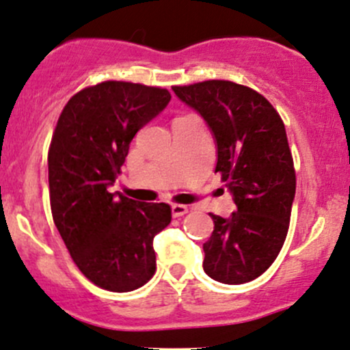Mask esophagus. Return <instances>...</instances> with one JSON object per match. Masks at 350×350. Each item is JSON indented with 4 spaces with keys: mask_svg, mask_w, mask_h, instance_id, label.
Masks as SVG:
<instances>
[{
    "mask_svg": "<svg viewBox=\"0 0 350 350\" xmlns=\"http://www.w3.org/2000/svg\"><path fill=\"white\" fill-rule=\"evenodd\" d=\"M171 213L174 218H179V216H185L187 213V206L185 204H172L171 206Z\"/></svg>",
    "mask_w": 350,
    "mask_h": 350,
    "instance_id": "34e87169",
    "label": "esophagus"
}]
</instances>
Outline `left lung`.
<instances>
[{
    "instance_id": "8db88e82",
    "label": "left lung",
    "mask_w": 350,
    "mask_h": 350,
    "mask_svg": "<svg viewBox=\"0 0 350 350\" xmlns=\"http://www.w3.org/2000/svg\"><path fill=\"white\" fill-rule=\"evenodd\" d=\"M211 131L237 211L215 223L203 245L206 275L228 285L258 278L280 253L295 198V169L285 126L258 92L228 80L172 87Z\"/></svg>"
}]
</instances>
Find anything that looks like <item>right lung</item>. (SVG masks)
Masks as SVG:
<instances>
[{"label":"right lung","mask_w":350,"mask_h":350,"mask_svg":"<svg viewBox=\"0 0 350 350\" xmlns=\"http://www.w3.org/2000/svg\"><path fill=\"white\" fill-rule=\"evenodd\" d=\"M165 88L102 82L73 95L49 150L55 226L79 270L110 292H131L152 278V240L171 223L165 203L109 193L134 135L167 107Z\"/></svg>","instance_id":"obj_1"}]
</instances>
